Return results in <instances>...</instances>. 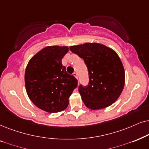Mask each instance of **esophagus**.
<instances>
[{
	"mask_svg": "<svg viewBox=\"0 0 149 149\" xmlns=\"http://www.w3.org/2000/svg\"><path fill=\"white\" fill-rule=\"evenodd\" d=\"M73 76H74L75 77H76V78L77 79L78 78V73H77V72H73Z\"/></svg>",
	"mask_w": 149,
	"mask_h": 149,
	"instance_id": "1",
	"label": "esophagus"
}]
</instances>
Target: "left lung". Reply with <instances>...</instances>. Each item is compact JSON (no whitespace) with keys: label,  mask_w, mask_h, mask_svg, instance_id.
<instances>
[{"label":"left lung","mask_w":149,"mask_h":149,"mask_svg":"<svg viewBox=\"0 0 149 149\" xmlns=\"http://www.w3.org/2000/svg\"><path fill=\"white\" fill-rule=\"evenodd\" d=\"M84 60L88 69V84L78 87L87 108H106L120 96L125 84V71L120 59L112 49L96 43L69 47Z\"/></svg>","instance_id":"8db88e82"}]
</instances>
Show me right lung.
<instances>
[{"label": "right lung", "mask_w": 149, "mask_h": 149, "mask_svg": "<svg viewBox=\"0 0 149 149\" xmlns=\"http://www.w3.org/2000/svg\"><path fill=\"white\" fill-rule=\"evenodd\" d=\"M66 46H48L31 59L25 71V86L30 100L47 112H58L69 104V97L78 80L66 71L62 58Z\"/></svg>", "instance_id": "add662e5"}]
</instances>
